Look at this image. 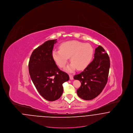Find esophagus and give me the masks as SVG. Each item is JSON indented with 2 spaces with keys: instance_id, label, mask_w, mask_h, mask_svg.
Segmentation results:
<instances>
[{
  "instance_id": "obj_1",
  "label": "esophagus",
  "mask_w": 133,
  "mask_h": 133,
  "mask_svg": "<svg viewBox=\"0 0 133 133\" xmlns=\"http://www.w3.org/2000/svg\"><path fill=\"white\" fill-rule=\"evenodd\" d=\"M70 79V80H73V76L71 74H70L69 75Z\"/></svg>"
}]
</instances>
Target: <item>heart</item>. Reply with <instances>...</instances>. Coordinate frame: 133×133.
<instances>
[{"mask_svg":"<svg viewBox=\"0 0 133 133\" xmlns=\"http://www.w3.org/2000/svg\"><path fill=\"white\" fill-rule=\"evenodd\" d=\"M60 50L52 51V57L57 65L64 67L70 58L71 64L67 70L72 72L77 68L78 70L84 69L90 63L93 55V49L89 43L78 41H69L60 45Z\"/></svg>","mask_w":133,"mask_h":133,"instance_id":"obj_1","label":"heart"}]
</instances>
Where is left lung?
<instances>
[{"label": "left lung", "mask_w": 133, "mask_h": 133, "mask_svg": "<svg viewBox=\"0 0 133 133\" xmlns=\"http://www.w3.org/2000/svg\"><path fill=\"white\" fill-rule=\"evenodd\" d=\"M110 67V58L104 49L99 46L95 49L94 59L74 79L81 83L77 89L78 96L85 100H91L99 95L105 87Z\"/></svg>", "instance_id": "obj_1"}]
</instances>
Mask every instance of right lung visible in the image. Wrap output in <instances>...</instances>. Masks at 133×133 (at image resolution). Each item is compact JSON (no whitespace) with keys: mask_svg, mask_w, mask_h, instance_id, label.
<instances>
[{"mask_svg":"<svg viewBox=\"0 0 133 133\" xmlns=\"http://www.w3.org/2000/svg\"><path fill=\"white\" fill-rule=\"evenodd\" d=\"M57 39L48 40L34 49L28 64L29 72L34 86L45 99L54 101L63 92V83L69 76L57 67L52 57V50Z\"/></svg>","mask_w":133,"mask_h":133,"instance_id":"obj_1","label":"right lung"}]
</instances>
